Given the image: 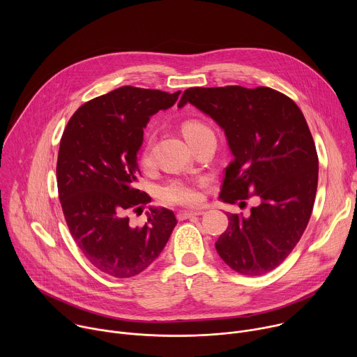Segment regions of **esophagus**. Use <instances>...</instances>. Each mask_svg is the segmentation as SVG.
<instances>
[{
    "instance_id": "34e87169",
    "label": "esophagus",
    "mask_w": 357,
    "mask_h": 357,
    "mask_svg": "<svg viewBox=\"0 0 357 357\" xmlns=\"http://www.w3.org/2000/svg\"><path fill=\"white\" fill-rule=\"evenodd\" d=\"M203 215V211H181L178 212V219L179 220H185V219H189V218H193V216H200Z\"/></svg>"
}]
</instances>
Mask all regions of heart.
Returning <instances> with one entry per match:
<instances>
[{"instance_id":"heart-1","label":"heart","mask_w":357,"mask_h":357,"mask_svg":"<svg viewBox=\"0 0 357 357\" xmlns=\"http://www.w3.org/2000/svg\"><path fill=\"white\" fill-rule=\"evenodd\" d=\"M209 130L206 126L197 121H188L183 124V134L186 138L192 135ZM152 161L151 154V145H148L142 152V164L149 165ZM202 182L190 181V179H171L168 181L160 190L161 199L168 203V205H183V206H193L202 200L200 193Z\"/></svg>"}]
</instances>
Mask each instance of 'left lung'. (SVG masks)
<instances>
[{
  "label": "left lung",
  "mask_w": 357,
  "mask_h": 357,
  "mask_svg": "<svg viewBox=\"0 0 357 357\" xmlns=\"http://www.w3.org/2000/svg\"><path fill=\"white\" fill-rule=\"evenodd\" d=\"M188 103L227 138L233 161L219 197L226 203L260 197L248 218L227 213L216 250L236 273L263 275L288 257L312 213L318 155L307 120L289 97L270 87H190L178 107Z\"/></svg>",
  "instance_id": "8db88e82"
}]
</instances>
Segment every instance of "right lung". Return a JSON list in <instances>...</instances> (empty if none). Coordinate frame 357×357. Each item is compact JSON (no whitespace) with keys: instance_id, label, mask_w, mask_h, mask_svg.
I'll return each mask as SVG.
<instances>
[{"instance_id":"obj_1","label":"right lung","mask_w":357,"mask_h":357,"mask_svg":"<svg viewBox=\"0 0 357 357\" xmlns=\"http://www.w3.org/2000/svg\"><path fill=\"white\" fill-rule=\"evenodd\" d=\"M179 94L123 86L79 107L63 131L56 176L68 227L84 257L114 278L149 267L176 226L165 208L151 206L142 227L131 226L127 213L151 202L135 188L144 128Z\"/></svg>"}]
</instances>
